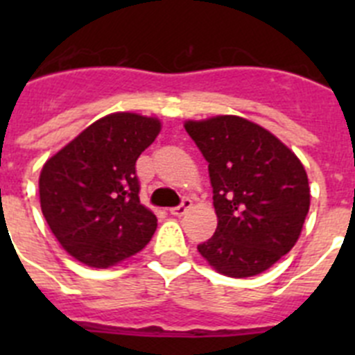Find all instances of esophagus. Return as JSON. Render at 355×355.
Listing matches in <instances>:
<instances>
[{
  "mask_svg": "<svg viewBox=\"0 0 355 355\" xmlns=\"http://www.w3.org/2000/svg\"><path fill=\"white\" fill-rule=\"evenodd\" d=\"M190 208H192V200L183 199V202H181L180 206H174V208H171V213L175 216H181V215H184V213H187Z\"/></svg>",
  "mask_w": 355,
  "mask_h": 355,
  "instance_id": "esophagus-1",
  "label": "esophagus"
}]
</instances>
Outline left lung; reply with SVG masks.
<instances>
[{
	"instance_id": "obj_1",
	"label": "left lung",
	"mask_w": 355,
	"mask_h": 355,
	"mask_svg": "<svg viewBox=\"0 0 355 355\" xmlns=\"http://www.w3.org/2000/svg\"><path fill=\"white\" fill-rule=\"evenodd\" d=\"M184 130L208 162L218 218L197 250L229 277L261 274L300 236L309 211L304 165L270 131L236 115L188 121Z\"/></svg>"
}]
</instances>
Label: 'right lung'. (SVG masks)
Segmentation results:
<instances>
[{
	"instance_id": "right-lung-1",
	"label": "right lung",
	"mask_w": 355,
	"mask_h": 355,
	"mask_svg": "<svg viewBox=\"0 0 355 355\" xmlns=\"http://www.w3.org/2000/svg\"><path fill=\"white\" fill-rule=\"evenodd\" d=\"M159 128L153 117L106 115L46 162L39 180L40 208L72 258L108 268L149 243L156 216L140 205L135 165Z\"/></svg>"
}]
</instances>
